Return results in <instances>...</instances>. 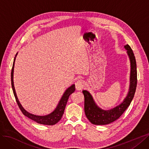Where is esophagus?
Segmentation results:
<instances>
[{
    "mask_svg": "<svg viewBox=\"0 0 149 149\" xmlns=\"http://www.w3.org/2000/svg\"><path fill=\"white\" fill-rule=\"evenodd\" d=\"M85 86V81L82 80H79L75 83V88L77 90H81L82 89H84Z\"/></svg>",
    "mask_w": 149,
    "mask_h": 149,
    "instance_id": "34e87169",
    "label": "esophagus"
}]
</instances>
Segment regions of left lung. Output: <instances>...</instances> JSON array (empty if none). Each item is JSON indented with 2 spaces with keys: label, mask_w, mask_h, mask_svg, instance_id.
<instances>
[{
  "label": "left lung",
  "mask_w": 149,
  "mask_h": 149,
  "mask_svg": "<svg viewBox=\"0 0 149 149\" xmlns=\"http://www.w3.org/2000/svg\"><path fill=\"white\" fill-rule=\"evenodd\" d=\"M125 48L127 49V53L130 59L131 74L129 92L123 102L113 109L104 111L97 106L88 91L86 90L82 91L85 97L84 109L86 117L93 125H107L117 120L130 105L134 97L137 80L136 61L133 52L130 45L127 44L125 46Z\"/></svg>",
  "instance_id": "left-lung-1"
}]
</instances>
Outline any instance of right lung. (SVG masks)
Returning <instances> with one entry per match:
<instances>
[{"label": "right lung", "mask_w": 149, "mask_h": 149, "mask_svg": "<svg viewBox=\"0 0 149 149\" xmlns=\"http://www.w3.org/2000/svg\"><path fill=\"white\" fill-rule=\"evenodd\" d=\"M16 54H17V53H16ZM16 54L14 59L13 67L12 69V72H11V83H12V90H13V94L15 97V100L16 102H17V104L19 109L21 110L22 113H23L26 117L35 121L36 122L38 123H40L42 125H55L59 122V121L61 120V118H62V116L64 113V109L66 106V104H67L68 101V99L72 93L75 91V85H72L65 90L61 99V100L59 101V102L58 104V105L57 106L56 108L55 109L54 111L51 113H49L47 115H45V116H38V115H35L27 112L26 110H24V108L22 107V106L21 105V104L19 103L18 100V97L16 96V94L15 90L14 84H13V70H14V65H15V58L16 56Z\"/></svg>", "instance_id": "right-lung-1"}]
</instances>
